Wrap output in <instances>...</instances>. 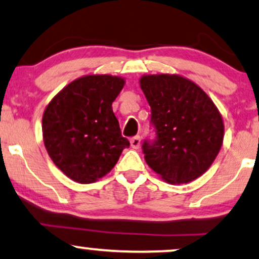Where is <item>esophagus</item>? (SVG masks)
<instances>
[{"instance_id": "esophagus-1", "label": "esophagus", "mask_w": 259, "mask_h": 259, "mask_svg": "<svg viewBox=\"0 0 259 259\" xmlns=\"http://www.w3.org/2000/svg\"><path fill=\"white\" fill-rule=\"evenodd\" d=\"M140 144H141V138L140 136H134V138L130 140V145H132L133 148H139Z\"/></svg>"}]
</instances>
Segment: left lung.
Segmentation results:
<instances>
[{
  "label": "left lung",
  "instance_id": "obj_1",
  "mask_svg": "<svg viewBox=\"0 0 259 259\" xmlns=\"http://www.w3.org/2000/svg\"><path fill=\"white\" fill-rule=\"evenodd\" d=\"M140 86L151 107L153 140L142 144L150 168L171 184L201 177L219 153L224 124L200 86L179 75H145Z\"/></svg>",
  "mask_w": 259,
  "mask_h": 259
}]
</instances>
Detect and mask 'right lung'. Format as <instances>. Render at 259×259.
Here are the masks:
<instances>
[{
    "mask_svg": "<svg viewBox=\"0 0 259 259\" xmlns=\"http://www.w3.org/2000/svg\"><path fill=\"white\" fill-rule=\"evenodd\" d=\"M124 79L86 75L70 82L46 107L45 147L57 167L80 184L105 177L130 146L112 109Z\"/></svg>",
    "mask_w": 259,
    "mask_h": 259,
    "instance_id": "obj_1",
    "label": "right lung"
}]
</instances>
